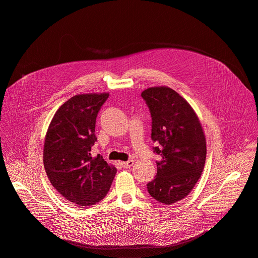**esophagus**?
<instances>
[{
  "label": "esophagus",
  "instance_id": "34e87169",
  "mask_svg": "<svg viewBox=\"0 0 258 258\" xmlns=\"http://www.w3.org/2000/svg\"><path fill=\"white\" fill-rule=\"evenodd\" d=\"M121 165H122L123 168L128 169V168H131L134 165V161L133 160H129L128 162H121Z\"/></svg>",
  "mask_w": 258,
  "mask_h": 258
}]
</instances>
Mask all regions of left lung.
<instances>
[{
  "label": "left lung",
  "mask_w": 258,
  "mask_h": 258,
  "mask_svg": "<svg viewBox=\"0 0 258 258\" xmlns=\"http://www.w3.org/2000/svg\"><path fill=\"white\" fill-rule=\"evenodd\" d=\"M151 116V139L160 154L157 176L147 186L151 197L170 205L184 199L201 177L207 159V139L189 102L168 86L141 92Z\"/></svg>",
  "instance_id": "1"
}]
</instances>
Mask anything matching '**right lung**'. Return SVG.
Returning <instances> with one entry per match:
<instances>
[{
    "label": "right lung",
    "instance_id": "1",
    "mask_svg": "<svg viewBox=\"0 0 258 258\" xmlns=\"http://www.w3.org/2000/svg\"><path fill=\"white\" fill-rule=\"evenodd\" d=\"M108 97V92L74 95L56 112L44 137L43 166L50 184L80 208L104 198L117 173L99 154L90 153L96 116Z\"/></svg>",
    "mask_w": 258,
    "mask_h": 258
}]
</instances>
